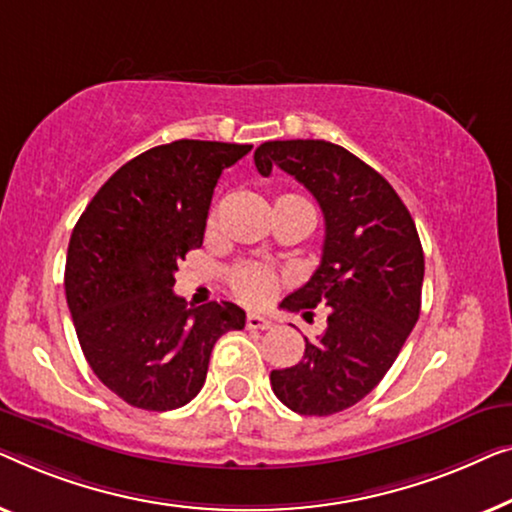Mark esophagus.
I'll return each mask as SVG.
<instances>
[{"instance_id": "34e87169", "label": "esophagus", "mask_w": 512, "mask_h": 512, "mask_svg": "<svg viewBox=\"0 0 512 512\" xmlns=\"http://www.w3.org/2000/svg\"><path fill=\"white\" fill-rule=\"evenodd\" d=\"M246 327L248 329H271L273 322L269 318H264V315H257V313H250L246 318Z\"/></svg>"}]
</instances>
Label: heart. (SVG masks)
<instances>
[{
  "instance_id": "heart-1",
  "label": "heart",
  "mask_w": 512,
  "mask_h": 512,
  "mask_svg": "<svg viewBox=\"0 0 512 512\" xmlns=\"http://www.w3.org/2000/svg\"><path fill=\"white\" fill-rule=\"evenodd\" d=\"M287 206H299L313 213L311 204L306 199L297 197V194H285L276 201L273 208H287ZM215 227V213L208 218V232ZM227 285L232 294L246 306H264L266 301L276 297V292L283 285V273L273 269V266L259 264V262H239L227 269Z\"/></svg>"
}]
</instances>
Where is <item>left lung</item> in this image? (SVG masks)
Returning <instances> with one entry per match:
<instances>
[{
    "mask_svg": "<svg viewBox=\"0 0 512 512\" xmlns=\"http://www.w3.org/2000/svg\"><path fill=\"white\" fill-rule=\"evenodd\" d=\"M255 164L297 178L325 215L320 266L280 306L304 318L329 306L327 327L299 364L271 371L273 394L299 415L341 413L383 380L420 318V236L394 187L336 143L266 141Z\"/></svg>",
    "mask_w": 512,
    "mask_h": 512,
    "instance_id": "1",
    "label": "left lung"
}]
</instances>
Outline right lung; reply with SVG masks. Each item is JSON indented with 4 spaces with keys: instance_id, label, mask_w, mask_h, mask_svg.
<instances>
[{
    "instance_id": "right-lung-1",
    "label": "right lung",
    "mask_w": 512,
    "mask_h": 512,
    "mask_svg": "<svg viewBox=\"0 0 512 512\" xmlns=\"http://www.w3.org/2000/svg\"><path fill=\"white\" fill-rule=\"evenodd\" d=\"M253 146L181 139L115 171L69 239L64 290L95 376L129 406L174 410L204 387L222 334L246 327L232 301L187 308L178 262L204 241L222 169Z\"/></svg>"
}]
</instances>
